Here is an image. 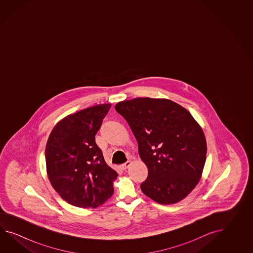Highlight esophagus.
<instances>
[{"instance_id": "obj_1", "label": "esophagus", "mask_w": 253, "mask_h": 253, "mask_svg": "<svg viewBox=\"0 0 253 253\" xmlns=\"http://www.w3.org/2000/svg\"><path fill=\"white\" fill-rule=\"evenodd\" d=\"M131 164H132V162L131 161L126 162L125 164H123V165H121V166H120V168H121L122 170H126V168H128L129 166H130Z\"/></svg>"}]
</instances>
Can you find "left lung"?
Wrapping results in <instances>:
<instances>
[{
  "instance_id": "obj_1",
  "label": "left lung",
  "mask_w": 253,
  "mask_h": 253,
  "mask_svg": "<svg viewBox=\"0 0 253 253\" xmlns=\"http://www.w3.org/2000/svg\"><path fill=\"white\" fill-rule=\"evenodd\" d=\"M115 108L132 129L148 169L142 192L160 205L184 199L199 183L206 160L200 125L188 110L166 98L137 97Z\"/></svg>"
}]
</instances>
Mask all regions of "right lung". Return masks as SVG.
Masks as SVG:
<instances>
[{"label":"right lung","instance_id":"right-lung-1","mask_svg":"<svg viewBox=\"0 0 253 253\" xmlns=\"http://www.w3.org/2000/svg\"><path fill=\"white\" fill-rule=\"evenodd\" d=\"M110 104L70 114L59 121L48 136L46 169L59 196L80 208H97L114 193L118 172L108 167L95 135Z\"/></svg>","mask_w":253,"mask_h":253}]
</instances>
